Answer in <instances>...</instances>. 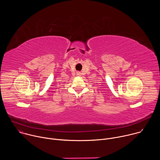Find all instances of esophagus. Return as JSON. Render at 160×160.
Returning <instances> with one entry per match:
<instances>
[{"label": "esophagus", "instance_id": "esophagus-1", "mask_svg": "<svg viewBox=\"0 0 160 160\" xmlns=\"http://www.w3.org/2000/svg\"><path fill=\"white\" fill-rule=\"evenodd\" d=\"M78 75H79V74H80V73H78Z\"/></svg>", "mask_w": 160, "mask_h": 160}]
</instances>
